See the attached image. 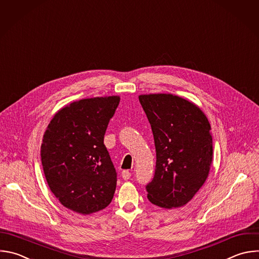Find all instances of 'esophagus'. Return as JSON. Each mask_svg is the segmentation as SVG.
I'll list each match as a JSON object with an SVG mask.
<instances>
[{"instance_id":"34e87169","label":"esophagus","mask_w":259,"mask_h":259,"mask_svg":"<svg viewBox=\"0 0 259 259\" xmlns=\"http://www.w3.org/2000/svg\"><path fill=\"white\" fill-rule=\"evenodd\" d=\"M130 177H131V173H130V171H129L128 169H124V170L122 171V178H123L124 180H129Z\"/></svg>"}]
</instances>
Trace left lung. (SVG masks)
Wrapping results in <instances>:
<instances>
[{"instance_id":"8db88e82","label":"left lung","mask_w":259,"mask_h":259,"mask_svg":"<svg viewBox=\"0 0 259 259\" xmlns=\"http://www.w3.org/2000/svg\"><path fill=\"white\" fill-rule=\"evenodd\" d=\"M156 151L148 200L161 208L187 204L205 183L212 162V137L205 114L171 94L140 95Z\"/></svg>"}]
</instances>
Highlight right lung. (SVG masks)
I'll return each mask as SVG.
<instances>
[{
    "mask_svg": "<svg viewBox=\"0 0 259 259\" xmlns=\"http://www.w3.org/2000/svg\"><path fill=\"white\" fill-rule=\"evenodd\" d=\"M120 97L76 101L60 109L42 137L40 156L48 185L65 207L91 214L112 201L117 173L104 136Z\"/></svg>",
    "mask_w": 259,
    "mask_h": 259,
    "instance_id": "obj_1",
    "label": "right lung"
}]
</instances>
